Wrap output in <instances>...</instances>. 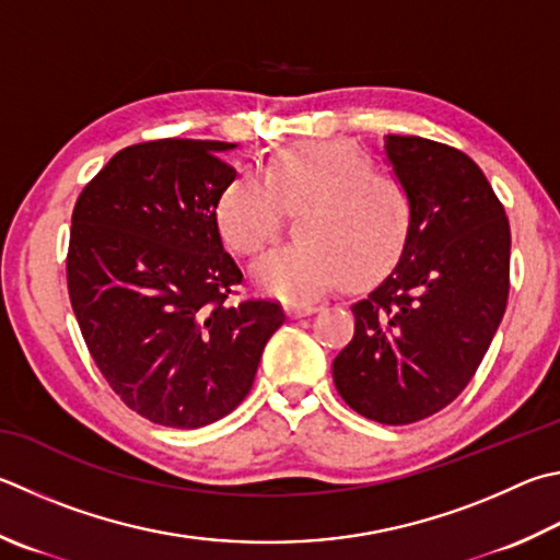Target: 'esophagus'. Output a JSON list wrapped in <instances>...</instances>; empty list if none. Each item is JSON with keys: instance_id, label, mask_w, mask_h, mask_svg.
<instances>
[{"instance_id": "34e87169", "label": "esophagus", "mask_w": 560, "mask_h": 560, "mask_svg": "<svg viewBox=\"0 0 560 560\" xmlns=\"http://www.w3.org/2000/svg\"><path fill=\"white\" fill-rule=\"evenodd\" d=\"M320 306H315V303H289L287 306V313L291 315V318H301V315H311L318 311Z\"/></svg>"}]
</instances>
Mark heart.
<instances>
[{
    "label": "heart",
    "mask_w": 560,
    "mask_h": 560,
    "mask_svg": "<svg viewBox=\"0 0 560 560\" xmlns=\"http://www.w3.org/2000/svg\"><path fill=\"white\" fill-rule=\"evenodd\" d=\"M283 208L299 212L301 240L254 264L261 291L291 303L320 299L335 283H374L401 259L413 200L399 178L374 171L348 141H311L279 151L264 176L240 171L215 202L218 232L237 254H257L279 235Z\"/></svg>",
    "instance_id": "heart-1"
}]
</instances>
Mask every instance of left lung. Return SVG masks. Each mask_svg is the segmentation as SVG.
<instances>
[{"label":"left lung","mask_w":560,"mask_h":560,"mask_svg":"<svg viewBox=\"0 0 560 560\" xmlns=\"http://www.w3.org/2000/svg\"><path fill=\"white\" fill-rule=\"evenodd\" d=\"M413 200L401 259L352 306L354 335L332 360L345 404L364 419H429L480 368L510 296V220L470 156L423 137H384Z\"/></svg>","instance_id":"obj_1"}]
</instances>
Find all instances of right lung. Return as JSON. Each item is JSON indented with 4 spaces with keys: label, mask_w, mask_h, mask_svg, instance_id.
<instances>
[{
    "label": "right lung",
    "mask_w": 560,
    "mask_h": 560,
    "mask_svg": "<svg viewBox=\"0 0 560 560\" xmlns=\"http://www.w3.org/2000/svg\"><path fill=\"white\" fill-rule=\"evenodd\" d=\"M228 141L159 139L117 151L80 192L70 306L90 354L131 411L171 429L220 421L252 389L287 320L273 301L228 303L242 271L215 202L237 171Z\"/></svg>",
    "instance_id": "right-lung-1"
}]
</instances>
